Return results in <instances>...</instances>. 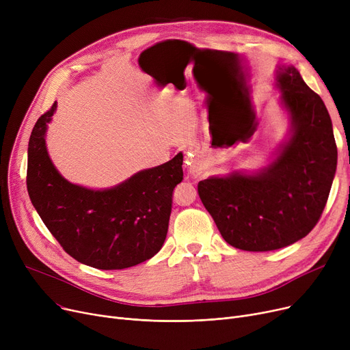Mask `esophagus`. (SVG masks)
Returning <instances> with one entry per match:
<instances>
[{
  "instance_id": "obj_1",
  "label": "esophagus",
  "mask_w": 350,
  "mask_h": 350,
  "mask_svg": "<svg viewBox=\"0 0 350 350\" xmlns=\"http://www.w3.org/2000/svg\"><path fill=\"white\" fill-rule=\"evenodd\" d=\"M194 160H196V159H194V154L190 153V156L187 157V164H191V161H194Z\"/></svg>"
}]
</instances>
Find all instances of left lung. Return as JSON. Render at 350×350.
<instances>
[{
  "label": "left lung",
  "mask_w": 350,
  "mask_h": 350,
  "mask_svg": "<svg viewBox=\"0 0 350 350\" xmlns=\"http://www.w3.org/2000/svg\"><path fill=\"white\" fill-rule=\"evenodd\" d=\"M292 136L260 174L232 173L198 183L197 191L224 240L244 251H273L318 224L336 172L332 120L318 94L288 66L278 73Z\"/></svg>",
  "instance_id": "1"
}]
</instances>
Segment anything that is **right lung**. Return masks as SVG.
<instances>
[{
	"instance_id": "right-lung-1",
	"label": "right lung",
	"mask_w": 350,
	"mask_h": 350,
	"mask_svg": "<svg viewBox=\"0 0 350 350\" xmlns=\"http://www.w3.org/2000/svg\"><path fill=\"white\" fill-rule=\"evenodd\" d=\"M55 109L57 103L36 120L28 144L27 189L44 224L66 254L89 267L123 269L152 258L167 235L183 154L109 190L70 185L45 147Z\"/></svg>"
}]
</instances>
